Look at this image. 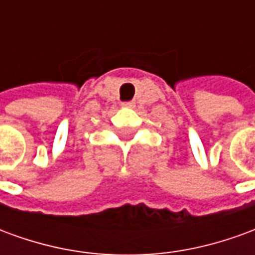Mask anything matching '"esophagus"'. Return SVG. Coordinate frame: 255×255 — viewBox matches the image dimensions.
<instances>
[{"label":"esophagus","instance_id":"1","mask_svg":"<svg viewBox=\"0 0 255 255\" xmlns=\"http://www.w3.org/2000/svg\"><path fill=\"white\" fill-rule=\"evenodd\" d=\"M123 108H133L135 104H133L132 101H127V102H122Z\"/></svg>","mask_w":255,"mask_h":255}]
</instances>
